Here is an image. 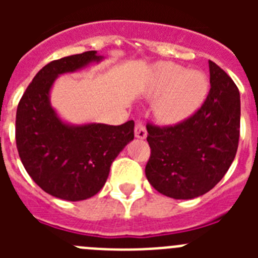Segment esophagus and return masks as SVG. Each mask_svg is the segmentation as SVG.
I'll return each instance as SVG.
<instances>
[{"label":"esophagus","instance_id":"esophagus-1","mask_svg":"<svg viewBox=\"0 0 258 258\" xmlns=\"http://www.w3.org/2000/svg\"><path fill=\"white\" fill-rule=\"evenodd\" d=\"M134 134L140 140H145L146 137H147V131H146V126L142 122H137L136 127H134Z\"/></svg>","mask_w":258,"mask_h":258}]
</instances>
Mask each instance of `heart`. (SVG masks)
I'll use <instances>...</instances> for the list:
<instances>
[{
	"mask_svg": "<svg viewBox=\"0 0 258 258\" xmlns=\"http://www.w3.org/2000/svg\"><path fill=\"white\" fill-rule=\"evenodd\" d=\"M208 90V79L203 72L187 71L174 63H160L152 74L149 94L159 98V117L173 124L192 115L206 101Z\"/></svg>",
	"mask_w": 258,
	"mask_h": 258,
	"instance_id": "heart-1",
	"label": "heart"
}]
</instances>
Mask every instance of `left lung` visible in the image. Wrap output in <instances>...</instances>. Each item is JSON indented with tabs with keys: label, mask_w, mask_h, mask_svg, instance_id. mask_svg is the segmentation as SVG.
<instances>
[{
	"label": "left lung",
	"mask_w": 258,
	"mask_h": 258,
	"mask_svg": "<svg viewBox=\"0 0 258 258\" xmlns=\"http://www.w3.org/2000/svg\"><path fill=\"white\" fill-rule=\"evenodd\" d=\"M211 90L197 112L169 126L147 124L151 155L146 177L173 199L204 195L226 174L240 133V94L229 75L209 60Z\"/></svg>",
	"instance_id": "8db88e82"
}]
</instances>
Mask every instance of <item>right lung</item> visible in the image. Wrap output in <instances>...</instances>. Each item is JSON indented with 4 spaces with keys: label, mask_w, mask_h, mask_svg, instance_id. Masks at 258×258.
<instances>
[{
    "label": "right lung",
    "mask_w": 258,
    "mask_h": 258,
    "mask_svg": "<svg viewBox=\"0 0 258 258\" xmlns=\"http://www.w3.org/2000/svg\"><path fill=\"white\" fill-rule=\"evenodd\" d=\"M102 60L97 51L64 56L41 68L17 109L15 140L20 160L45 192L70 202L94 197L111 164L134 138V121L121 125H68L50 106L56 77Z\"/></svg>",
    "instance_id": "1"
}]
</instances>
